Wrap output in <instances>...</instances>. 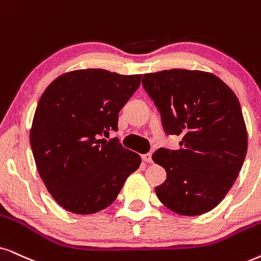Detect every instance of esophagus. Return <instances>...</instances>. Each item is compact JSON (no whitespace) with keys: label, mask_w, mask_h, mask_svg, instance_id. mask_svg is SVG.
<instances>
[{"label":"esophagus","mask_w":261,"mask_h":261,"mask_svg":"<svg viewBox=\"0 0 261 261\" xmlns=\"http://www.w3.org/2000/svg\"><path fill=\"white\" fill-rule=\"evenodd\" d=\"M142 159H143V161H146V163H149V164L153 163V159H151V154L150 153L142 155Z\"/></svg>","instance_id":"obj_1"}]
</instances>
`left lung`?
Listing matches in <instances>:
<instances>
[{"label": "left lung", "instance_id": "8db88e82", "mask_svg": "<svg viewBox=\"0 0 261 261\" xmlns=\"http://www.w3.org/2000/svg\"><path fill=\"white\" fill-rule=\"evenodd\" d=\"M142 85L167 135L182 136L179 149L160 148L154 163L166 170L158 199L182 216H200L219 204L245 161L248 140L239 98L217 75L173 68L143 74Z\"/></svg>", "mask_w": 261, "mask_h": 261}]
</instances>
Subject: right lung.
Instances as JSON below:
<instances>
[{
  "mask_svg": "<svg viewBox=\"0 0 261 261\" xmlns=\"http://www.w3.org/2000/svg\"><path fill=\"white\" fill-rule=\"evenodd\" d=\"M142 74L101 68L61 74L36 108L30 143L43 183L54 200L75 214H92L117 199L141 156L113 138L118 114L141 84Z\"/></svg>",
  "mask_w": 261,
  "mask_h": 261,
  "instance_id": "add662e5",
  "label": "right lung"
}]
</instances>
